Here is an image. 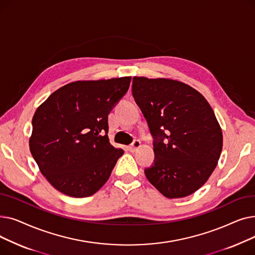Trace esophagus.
Instances as JSON below:
<instances>
[{
  "label": "esophagus",
  "mask_w": 255,
  "mask_h": 255,
  "mask_svg": "<svg viewBox=\"0 0 255 255\" xmlns=\"http://www.w3.org/2000/svg\"><path fill=\"white\" fill-rule=\"evenodd\" d=\"M139 148H140V141H139V140H134V141H133V142L128 146V150H129L130 152H132V153H134V152H136Z\"/></svg>",
  "instance_id": "34e87169"
}]
</instances>
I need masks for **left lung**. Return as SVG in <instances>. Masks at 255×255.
<instances>
[{"mask_svg":"<svg viewBox=\"0 0 255 255\" xmlns=\"http://www.w3.org/2000/svg\"><path fill=\"white\" fill-rule=\"evenodd\" d=\"M132 94L154 137V164L146 179L167 198L198 190L215 169L222 130L207 99L169 78L134 76Z\"/></svg>","mask_w":255,"mask_h":255,"instance_id":"1","label":"left lung"}]
</instances>
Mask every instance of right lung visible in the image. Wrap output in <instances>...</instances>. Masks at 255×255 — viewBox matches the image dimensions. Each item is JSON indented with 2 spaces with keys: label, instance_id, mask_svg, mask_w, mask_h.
Returning <instances> with one entry per match:
<instances>
[{
  "label": "right lung",
  "instance_id": "obj_1",
  "mask_svg": "<svg viewBox=\"0 0 255 255\" xmlns=\"http://www.w3.org/2000/svg\"><path fill=\"white\" fill-rule=\"evenodd\" d=\"M130 82V76L77 80L39 105L32 120L30 151L53 188L71 197H88L109 180L124 154L107 136L109 114Z\"/></svg>",
  "mask_w": 255,
  "mask_h": 255
}]
</instances>
